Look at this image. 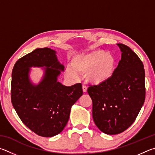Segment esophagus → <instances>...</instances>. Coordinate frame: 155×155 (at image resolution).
Masks as SVG:
<instances>
[{
    "mask_svg": "<svg viewBox=\"0 0 155 155\" xmlns=\"http://www.w3.org/2000/svg\"><path fill=\"white\" fill-rule=\"evenodd\" d=\"M87 89H88V87L86 85L82 86V90L84 93H86V92H87Z\"/></svg>",
    "mask_w": 155,
    "mask_h": 155,
    "instance_id": "34e87169",
    "label": "esophagus"
}]
</instances>
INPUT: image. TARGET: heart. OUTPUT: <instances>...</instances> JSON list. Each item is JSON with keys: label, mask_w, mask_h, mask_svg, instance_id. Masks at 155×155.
<instances>
[{"label": "heart", "mask_w": 155, "mask_h": 155, "mask_svg": "<svg viewBox=\"0 0 155 155\" xmlns=\"http://www.w3.org/2000/svg\"><path fill=\"white\" fill-rule=\"evenodd\" d=\"M116 67V60L112 54L104 50H96L79 54L73 59L71 67L67 68V73L76 79L78 74L86 73L89 82L100 84L112 77Z\"/></svg>", "instance_id": "1"}]
</instances>
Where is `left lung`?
I'll return each instance as SVG.
<instances>
[{
  "label": "left lung",
  "mask_w": 155,
  "mask_h": 155,
  "mask_svg": "<svg viewBox=\"0 0 155 155\" xmlns=\"http://www.w3.org/2000/svg\"><path fill=\"white\" fill-rule=\"evenodd\" d=\"M121 60L112 77L91 86L93 118L100 131L116 135L134 123L145 100V71L139 57L131 48L118 43Z\"/></svg>",
  "instance_id": "1"
}]
</instances>
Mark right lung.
Wrapping results in <instances>:
<instances>
[{"label": "right lung", "instance_id": "obj_1", "mask_svg": "<svg viewBox=\"0 0 155 155\" xmlns=\"http://www.w3.org/2000/svg\"><path fill=\"white\" fill-rule=\"evenodd\" d=\"M31 67H42L38 84L29 78ZM64 66L50 48H37L15 62L12 71V103L22 123L42 137L58 134L66 126L72 105L82 96L81 83L67 86L58 78Z\"/></svg>", "mask_w": 155, "mask_h": 155}]
</instances>
